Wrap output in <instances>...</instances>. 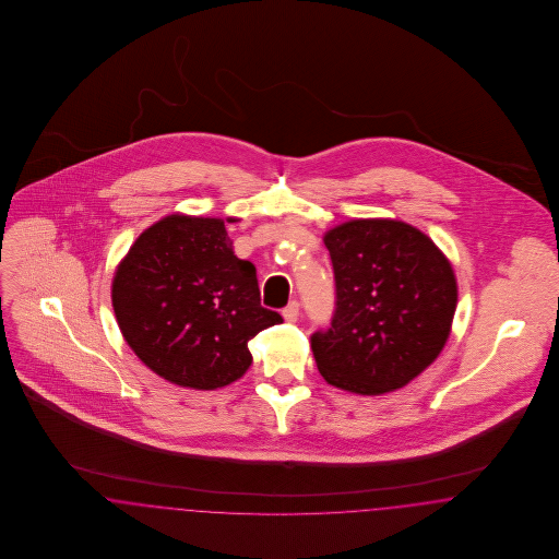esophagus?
Returning a JSON list of instances; mask_svg holds the SVG:
<instances>
[{"label": "esophagus", "instance_id": "1", "mask_svg": "<svg viewBox=\"0 0 559 559\" xmlns=\"http://www.w3.org/2000/svg\"><path fill=\"white\" fill-rule=\"evenodd\" d=\"M283 317H285V320L287 322H295L297 320V317H299V301H289L285 308H283Z\"/></svg>", "mask_w": 559, "mask_h": 559}]
</instances>
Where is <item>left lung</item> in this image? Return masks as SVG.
I'll list each match as a JSON object with an SVG mask.
<instances>
[{"label": "left lung", "mask_w": 559, "mask_h": 559, "mask_svg": "<svg viewBox=\"0 0 559 559\" xmlns=\"http://www.w3.org/2000/svg\"><path fill=\"white\" fill-rule=\"evenodd\" d=\"M335 274L331 326L310 342L324 381L362 396L406 385L451 333L456 281L421 230L396 219H352L324 235Z\"/></svg>", "instance_id": "1"}]
</instances>
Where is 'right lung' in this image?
<instances>
[{
	"instance_id": "add662e5",
	"label": "right lung",
	"mask_w": 559,
	"mask_h": 559,
	"mask_svg": "<svg viewBox=\"0 0 559 559\" xmlns=\"http://www.w3.org/2000/svg\"><path fill=\"white\" fill-rule=\"evenodd\" d=\"M112 308L135 356L163 379L215 390L251 365L249 340L283 322L260 304L255 266L222 219L167 215L146 228L112 278Z\"/></svg>"
}]
</instances>
